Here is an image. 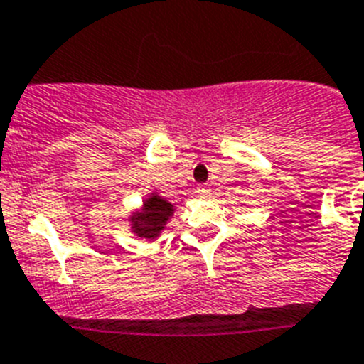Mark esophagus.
<instances>
[{"label":"esophagus","mask_w":364,"mask_h":364,"mask_svg":"<svg viewBox=\"0 0 364 364\" xmlns=\"http://www.w3.org/2000/svg\"><path fill=\"white\" fill-rule=\"evenodd\" d=\"M196 193H198L200 198H204V200L211 196V189L205 188V186H198V188H196Z\"/></svg>","instance_id":"obj_1"}]
</instances>
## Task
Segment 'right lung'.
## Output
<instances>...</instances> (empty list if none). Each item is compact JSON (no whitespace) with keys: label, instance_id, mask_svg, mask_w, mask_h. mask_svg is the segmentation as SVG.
Segmentation results:
<instances>
[{"label":"right lung","instance_id":"add662e5","mask_svg":"<svg viewBox=\"0 0 364 364\" xmlns=\"http://www.w3.org/2000/svg\"><path fill=\"white\" fill-rule=\"evenodd\" d=\"M173 213H175V205L153 191L142 200L141 208L133 209L126 220L129 223V231L136 238L153 242L162 235L166 223L173 218Z\"/></svg>","mask_w":364,"mask_h":364}]
</instances>
